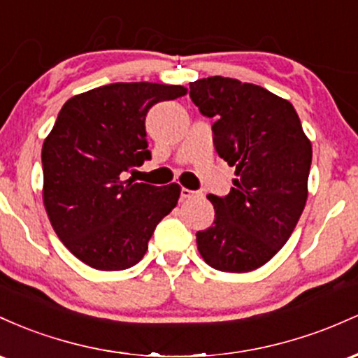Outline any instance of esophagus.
<instances>
[{"mask_svg": "<svg viewBox=\"0 0 358 358\" xmlns=\"http://www.w3.org/2000/svg\"><path fill=\"white\" fill-rule=\"evenodd\" d=\"M196 196H198V192H194V191H191V189H186V187H184V189L180 191V199H182V201L192 199V198H196Z\"/></svg>", "mask_w": 358, "mask_h": 358, "instance_id": "obj_1", "label": "esophagus"}]
</instances>
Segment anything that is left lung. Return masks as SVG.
Returning a JSON list of instances; mask_svg holds the SVG:
<instances>
[{
  "instance_id": "left-lung-1",
  "label": "left lung",
  "mask_w": 358,
  "mask_h": 358,
  "mask_svg": "<svg viewBox=\"0 0 358 358\" xmlns=\"http://www.w3.org/2000/svg\"><path fill=\"white\" fill-rule=\"evenodd\" d=\"M192 103L215 120L213 143L235 167L230 194H210L215 222L196 233L204 262L222 272H250L274 257L299 222L308 199L313 147L294 106L238 79L189 83Z\"/></svg>"
}]
</instances>
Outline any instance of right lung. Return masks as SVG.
Instances as JSON below:
<instances>
[{
  "label": "right lung",
  "instance_id": "1",
  "mask_svg": "<svg viewBox=\"0 0 358 358\" xmlns=\"http://www.w3.org/2000/svg\"><path fill=\"white\" fill-rule=\"evenodd\" d=\"M184 86L115 83L67 99L42 147V198L52 228L72 255L98 271L142 260L160 220L176 208L180 186L125 179L150 159L145 116Z\"/></svg>",
  "mask_w": 358,
  "mask_h": 358
}]
</instances>
